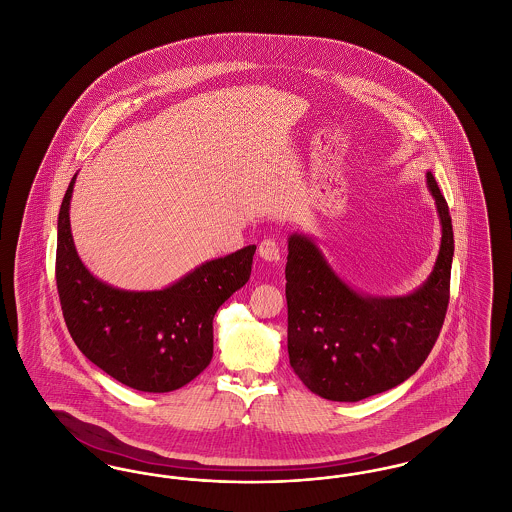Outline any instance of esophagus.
I'll return each instance as SVG.
<instances>
[{
    "label": "esophagus",
    "instance_id": "obj_1",
    "mask_svg": "<svg viewBox=\"0 0 512 512\" xmlns=\"http://www.w3.org/2000/svg\"><path fill=\"white\" fill-rule=\"evenodd\" d=\"M259 255H261L265 261H278V259H280V244H278L274 238H265V240L259 244Z\"/></svg>",
    "mask_w": 512,
    "mask_h": 512
}]
</instances>
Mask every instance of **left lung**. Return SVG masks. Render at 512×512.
<instances>
[{"label": "left lung", "mask_w": 512, "mask_h": 512, "mask_svg": "<svg viewBox=\"0 0 512 512\" xmlns=\"http://www.w3.org/2000/svg\"><path fill=\"white\" fill-rule=\"evenodd\" d=\"M441 245L428 280L401 297H374L349 288L322 257L317 244L288 240L286 301L288 353L293 372L320 397L361 401L411 378L430 355L449 305L453 224L432 172Z\"/></svg>", "instance_id": "8db88e82"}]
</instances>
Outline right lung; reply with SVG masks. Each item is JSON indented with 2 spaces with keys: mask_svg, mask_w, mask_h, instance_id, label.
I'll return each mask as SVG.
<instances>
[{
  "mask_svg": "<svg viewBox=\"0 0 512 512\" xmlns=\"http://www.w3.org/2000/svg\"><path fill=\"white\" fill-rule=\"evenodd\" d=\"M73 176L57 220L55 280L78 349L124 386L167 393L192 382L213 359V318L251 274L255 245L207 261L165 290L128 292L82 265L69 207Z\"/></svg>",
  "mask_w": 512,
  "mask_h": 512,
  "instance_id": "right-lung-1",
  "label": "right lung"
}]
</instances>
